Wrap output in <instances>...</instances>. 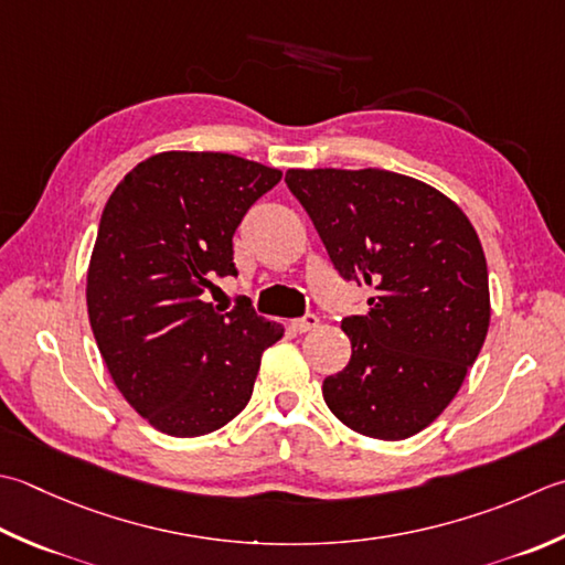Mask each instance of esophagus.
<instances>
[{"instance_id":"1","label":"esophagus","mask_w":565,"mask_h":565,"mask_svg":"<svg viewBox=\"0 0 565 565\" xmlns=\"http://www.w3.org/2000/svg\"><path fill=\"white\" fill-rule=\"evenodd\" d=\"M318 326H320V318L316 313H306V316L294 320V328L298 330V333H308V330H313Z\"/></svg>"}]
</instances>
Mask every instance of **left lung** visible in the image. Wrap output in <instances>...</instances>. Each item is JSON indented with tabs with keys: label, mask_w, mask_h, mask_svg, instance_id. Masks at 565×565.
Wrapping results in <instances>:
<instances>
[{
	"label": "left lung",
	"mask_w": 565,
	"mask_h": 565,
	"mask_svg": "<svg viewBox=\"0 0 565 565\" xmlns=\"http://www.w3.org/2000/svg\"><path fill=\"white\" fill-rule=\"evenodd\" d=\"M303 205L345 281L370 286V311L342 318L352 355L323 382L348 428L402 440L458 394L490 328L488 262L466 213L416 179L382 169H291Z\"/></svg>",
	"instance_id": "8db88e82"
}]
</instances>
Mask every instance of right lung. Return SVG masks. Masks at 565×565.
<instances>
[{
	"label": "right lung",
	"mask_w": 565,
	"mask_h": 565,
	"mask_svg": "<svg viewBox=\"0 0 565 565\" xmlns=\"http://www.w3.org/2000/svg\"><path fill=\"white\" fill-rule=\"evenodd\" d=\"M281 171L217 151H163L109 195L87 269V316L109 374L139 416L205 436L247 406L281 323L247 298L205 301L237 276L232 235Z\"/></svg>",
	"instance_id": "add662e5"
}]
</instances>
